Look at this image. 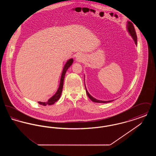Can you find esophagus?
<instances>
[{"label":"esophagus","instance_id":"34e87169","mask_svg":"<svg viewBox=\"0 0 156 156\" xmlns=\"http://www.w3.org/2000/svg\"><path fill=\"white\" fill-rule=\"evenodd\" d=\"M84 60V57L82 54H79L76 56V61L78 62H82Z\"/></svg>","mask_w":156,"mask_h":156}]
</instances>
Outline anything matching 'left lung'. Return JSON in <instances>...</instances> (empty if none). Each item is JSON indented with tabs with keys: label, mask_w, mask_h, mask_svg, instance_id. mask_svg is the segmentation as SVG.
Instances as JSON below:
<instances>
[{
	"label": "left lung",
	"mask_w": 156,
	"mask_h": 156,
	"mask_svg": "<svg viewBox=\"0 0 156 156\" xmlns=\"http://www.w3.org/2000/svg\"><path fill=\"white\" fill-rule=\"evenodd\" d=\"M127 31L129 32V33L130 34V35L131 36V37H132V38L133 39L135 43V44L137 45V36H136V31L134 30V27L133 25L132 24V23L128 21L127 22ZM85 77V76H84ZM85 80V79H84ZM85 89H86V92L87 94V95L88 97H89V99L94 102H96V103H108V102H111L112 101H113V100H112V101H101V100H98L96 98H94L92 96H91L90 94H89V92H88L87 89L86 88V87H85Z\"/></svg>",
	"instance_id": "obj_1"
}]
</instances>
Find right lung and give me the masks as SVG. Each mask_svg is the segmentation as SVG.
<instances>
[{
    "label": "right lung",
    "mask_w": 156,
    "mask_h": 156,
    "mask_svg": "<svg viewBox=\"0 0 156 156\" xmlns=\"http://www.w3.org/2000/svg\"><path fill=\"white\" fill-rule=\"evenodd\" d=\"M74 61V59L73 58H70L68 59L67 61V62L66 63L62 72V74L61 76V80H60V82H59V85L58 87V88L57 89L56 93L52 96L51 98H50L47 102H38V103L41 105H43V106H46V105H51L54 104H55L58 99L61 95V93L62 91V88H63V83H64V78H65V75L66 73L67 72V69L71 66V65L73 64Z\"/></svg>",
    "instance_id": "obj_1"
}]
</instances>
